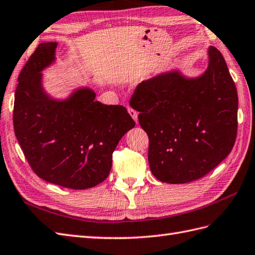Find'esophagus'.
I'll return each mask as SVG.
<instances>
[{
	"mask_svg": "<svg viewBox=\"0 0 255 255\" xmlns=\"http://www.w3.org/2000/svg\"><path fill=\"white\" fill-rule=\"evenodd\" d=\"M128 113L130 114V116L132 117L133 121H134L135 123H138V113H136L133 109L128 108Z\"/></svg>",
	"mask_w": 255,
	"mask_h": 255,
	"instance_id": "obj_1",
	"label": "esophagus"
}]
</instances>
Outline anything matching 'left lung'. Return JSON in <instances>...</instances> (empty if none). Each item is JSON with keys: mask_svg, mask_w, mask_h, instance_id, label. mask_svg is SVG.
Here are the masks:
<instances>
[{"mask_svg": "<svg viewBox=\"0 0 255 255\" xmlns=\"http://www.w3.org/2000/svg\"><path fill=\"white\" fill-rule=\"evenodd\" d=\"M205 73L173 70L140 83L130 106L148 135V164L156 179L180 184L200 179L232 152L238 96L220 50L208 49Z\"/></svg>", "mask_w": 255, "mask_h": 255, "instance_id": "1", "label": "left lung"}]
</instances>
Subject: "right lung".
<instances>
[{
	"label": "right lung",
	"mask_w": 255,
	"mask_h": 255,
	"mask_svg": "<svg viewBox=\"0 0 255 255\" xmlns=\"http://www.w3.org/2000/svg\"><path fill=\"white\" fill-rule=\"evenodd\" d=\"M56 42L42 43L18 76L14 130L32 170L41 179L73 190L108 178L112 155L135 123L123 106L95 101L89 88L56 100L44 91L41 72L56 59Z\"/></svg>",
	"instance_id": "add662e5"
}]
</instances>
